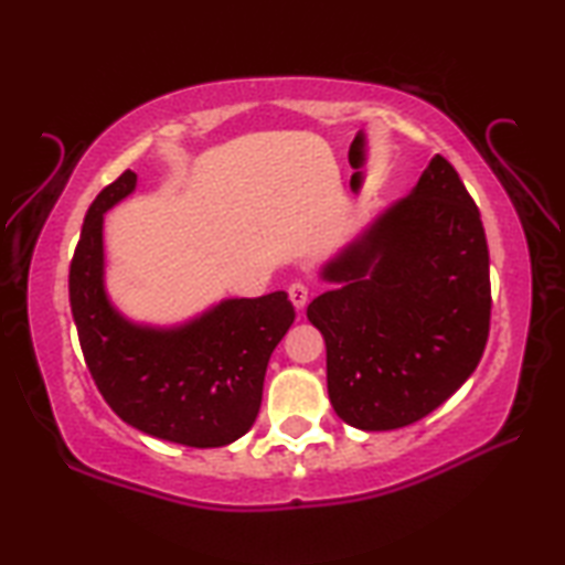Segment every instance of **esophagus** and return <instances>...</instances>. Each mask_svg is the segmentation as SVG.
<instances>
[{"instance_id": "esophagus-1", "label": "esophagus", "mask_w": 565, "mask_h": 565, "mask_svg": "<svg viewBox=\"0 0 565 565\" xmlns=\"http://www.w3.org/2000/svg\"><path fill=\"white\" fill-rule=\"evenodd\" d=\"M289 299H291V303L296 306V309L301 311L303 306L309 303V299H311V286L303 284V281H294L289 286Z\"/></svg>"}]
</instances>
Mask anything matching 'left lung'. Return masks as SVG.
<instances>
[{
    "label": "left lung",
    "mask_w": 565,
    "mask_h": 565,
    "mask_svg": "<svg viewBox=\"0 0 565 565\" xmlns=\"http://www.w3.org/2000/svg\"><path fill=\"white\" fill-rule=\"evenodd\" d=\"M323 276L343 286L313 299L306 317L327 341L329 398L349 426L414 424L473 374L491 327L489 244L441 154Z\"/></svg>",
    "instance_id": "8db88e82"
}]
</instances>
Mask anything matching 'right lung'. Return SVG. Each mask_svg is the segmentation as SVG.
I'll return each mask as SVG.
<instances>
[{
	"mask_svg": "<svg viewBox=\"0 0 565 565\" xmlns=\"http://www.w3.org/2000/svg\"><path fill=\"white\" fill-rule=\"evenodd\" d=\"M124 171L84 216L70 266V303L82 353L99 394L129 426L171 444L216 448L256 420L271 351L294 323L284 291L218 303L181 329L124 321L102 286L104 212L134 191Z\"/></svg>",
	"mask_w": 565,
	"mask_h": 565,
	"instance_id": "add662e5",
	"label": "right lung"
}]
</instances>
